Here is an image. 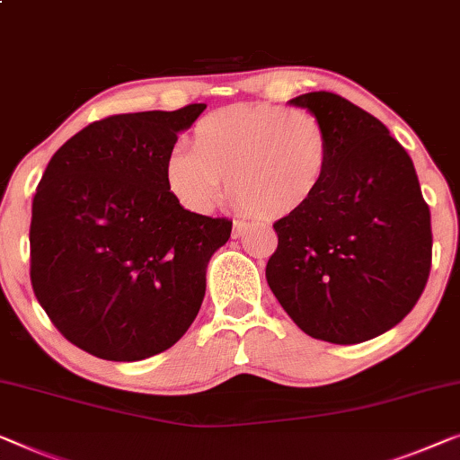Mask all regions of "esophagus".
<instances>
[{"label":"esophagus","instance_id":"esophagus-1","mask_svg":"<svg viewBox=\"0 0 460 460\" xmlns=\"http://www.w3.org/2000/svg\"><path fill=\"white\" fill-rule=\"evenodd\" d=\"M248 231V223H243V221H235L233 223V237H242L243 233Z\"/></svg>","mask_w":460,"mask_h":460}]
</instances>
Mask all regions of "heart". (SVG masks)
<instances>
[{
	"label": "heart",
	"instance_id": "1",
	"mask_svg": "<svg viewBox=\"0 0 460 460\" xmlns=\"http://www.w3.org/2000/svg\"><path fill=\"white\" fill-rule=\"evenodd\" d=\"M331 136L318 115L283 105H231L196 123L194 148L177 144L164 181L181 207L204 215L225 186L235 210L285 218L318 196L331 169Z\"/></svg>",
	"mask_w": 460,
	"mask_h": 460
}]
</instances>
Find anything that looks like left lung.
I'll return each instance as SVG.
<instances>
[{
  "mask_svg": "<svg viewBox=\"0 0 460 460\" xmlns=\"http://www.w3.org/2000/svg\"><path fill=\"white\" fill-rule=\"evenodd\" d=\"M289 102L326 126L331 169L304 210L274 223L266 280L305 334L355 345L399 324L426 289L429 208L413 161L380 119L326 91Z\"/></svg>",
  "mask_w": 460,
  "mask_h": 460,
  "instance_id": "1",
  "label": "left lung"
}]
</instances>
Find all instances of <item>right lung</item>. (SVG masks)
<instances>
[{"mask_svg":"<svg viewBox=\"0 0 460 460\" xmlns=\"http://www.w3.org/2000/svg\"><path fill=\"white\" fill-rule=\"evenodd\" d=\"M207 105L111 115L51 156L32 200L31 283L64 337L94 358L140 361L200 310L229 218L186 210L164 161Z\"/></svg>","mask_w":460,"mask_h":460,"instance_id":"obj_1","label":"right lung"}]
</instances>
